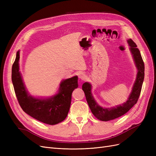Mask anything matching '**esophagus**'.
<instances>
[{
	"label": "esophagus",
	"instance_id": "obj_1",
	"mask_svg": "<svg viewBox=\"0 0 156 156\" xmlns=\"http://www.w3.org/2000/svg\"><path fill=\"white\" fill-rule=\"evenodd\" d=\"M78 76H79V78L81 80H85V79H86V75H84V73H79Z\"/></svg>",
	"mask_w": 156,
	"mask_h": 156
}]
</instances>
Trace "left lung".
I'll use <instances>...</instances> for the list:
<instances>
[{"instance_id":"obj_1","label":"left lung","mask_w":156,"mask_h":156,"mask_svg":"<svg viewBox=\"0 0 156 156\" xmlns=\"http://www.w3.org/2000/svg\"><path fill=\"white\" fill-rule=\"evenodd\" d=\"M127 41L129 46V50L133 56L135 66L137 69V73L132 90L126 102L111 108L102 107L94 100L91 92V84L85 82L82 86V89L85 94L87 103L92 114L96 119L101 121L114 120L124 115L136 104L140 96L144 77V64L140 51L136 48L135 42L131 39H128Z\"/></svg>"}]
</instances>
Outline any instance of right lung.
<instances>
[{"label":"right lung","instance_id":"add662e5","mask_svg":"<svg viewBox=\"0 0 156 156\" xmlns=\"http://www.w3.org/2000/svg\"><path fill=\"white\" fill-rule=\"evenodd\" d=\"M20 51L12 69V81L19 103L23 111L43 123L55 125L67 117L72 101V94L78 87V77L62 80L58 93L47 98H35L27 90L20 72Z\"/></svg>","mask_w":156,"mask_h":156}]
</instances>
